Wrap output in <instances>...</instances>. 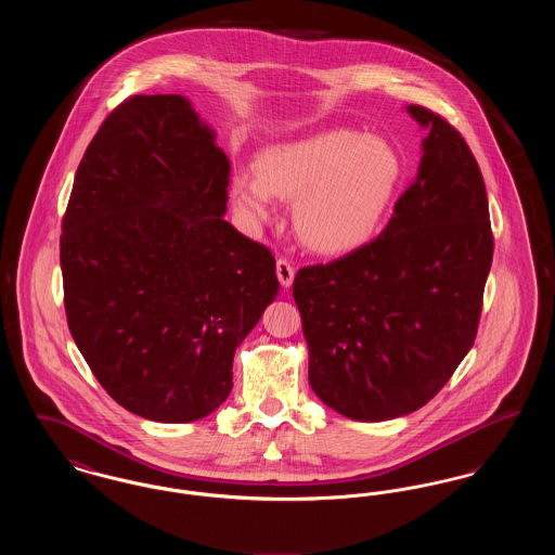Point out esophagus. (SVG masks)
Here are the masks:
<instances>
[{
	"mask_svg": "<svg viewBox=\"0 0 555 555\" xmlns=\"http://www.w3.org/2000/svg\"><path fill=\"white\" fill-rule=\"evenodd\" d=\"M276 276H279V281H281L283 287H291L293 276H295V268H293V264H291L287 258H279V260H276Z\"/></svg>",
	"mask_w": 555,
	"mask_h": 555,
	"instance_id": "1",
	"label": "esophagus"
}]
</instances>
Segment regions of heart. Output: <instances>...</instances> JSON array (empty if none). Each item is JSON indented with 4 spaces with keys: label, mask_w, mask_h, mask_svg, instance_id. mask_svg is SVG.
I'll return each instance as SVG.
<instances>
[{
    "label": "heart",
    "mask_w": 555,
    "mask_h": 555,
    "mask_svg": "<svg viewBox=\"0 0 555 555\" xmlns=\"http://www.w3.org/2000/svg\"><path fill=\"white\" fill-rule=\"evenodd\" d=\"M401 177L393 147L358 132H318L276 145L258 159V175L241 172L231 195L249 222H264L276 197L295 199L293 224L320 254H347L378 229Z\"/></svg>",
    "instance_id": "1"
}]
</instances>
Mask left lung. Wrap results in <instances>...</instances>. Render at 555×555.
<instances>
[{
	"mask_svg": "<svg viewBox=\"0 0 555 555\" xmlns=\"http://www.w3.org/2000/svg\"><path fill=\"white\" fill-rule=\"evenodd\" d=\"M416 179L378 237L293 281L310 385L362 423L410 414L437 396L475 344L493 260L485 181L460 131L424 106Z\"/></svg>",
	"mask_w": 555,
	"mask_h": 555,
	"instance_id": "8db88e82",
	"label": "left lung"
}]
</instances>
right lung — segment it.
Masks as SVG:
<instances>
[{
  "label": "right lung",
  "mask_w": 555,
  "mask_h": 555,
  "mask_svg": "<svg viewBox=\"0 0 555 555\" xmlns=\"http://www.w3.org/2000/svg\"><path fill=\"white\" fill-rule=\"evenodd\" d=\"M231 162L183 95H131L80 159L62 218L68 328L107 396L191 423L233 387L274 299L272 251L222 218Z\"/></svg>",
  "instance_id": "right-lung-1"
}]
</instances>
